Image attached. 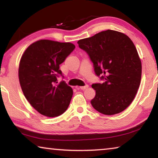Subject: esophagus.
Returning a JSON list of instances; mask_svg holds the SVG:
<instances>
[{"mask_svg": "<svg viewBox=\"0 0 158 158\" xmlns=\"http://www.w3.org/2000/svg\"><path fill=\"white\" fill-rule=\"evenodd\" d=\"M89 88V85H85L84 86H80V87H77V89H81V90H85Z\"/></svg>", "mask_w": 158, "mask_h": 158, "instance_id": "1", "label": "esophagus"}]
</instances>
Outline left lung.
Instances as JSON below:
<instances>
[{"mask_svg": "<svg viewBox=\"0 0 158 158\" xmlns=\"http://www.w3.org/2000/svg\"><path fill=\"white\" fill-rule=\"evenodd\" d=\"M77 43L93 63L102 84H92L95 96L90 103L105 115L122 112L137 94L141 78V63L130 38L116 31H102Z\"/></svg>", "mask_w": 158, "mask_h": 158, "instance_id": "8db88e82", "label": "left lung"}]
</instances>
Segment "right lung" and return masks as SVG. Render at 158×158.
<instances>
[{"instance_id": "add662e5", "label": "right lung", "mask_w": 158, "mask_h": 158, "mask_svg": "<svg viewBox=\"0 0 158 158\" xmlns=\"http://www.w3.org/2000/svg\"><path fill=\"white\" fill-rule=\"evenodd\" d=\"M70 42L41 40L29 46L19 67V79L23 95L40 114L56 117L63 114L70 102L73 90L58 77L63 76L59 65L73 52Z\"/></svg>"}]
</instances>
